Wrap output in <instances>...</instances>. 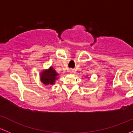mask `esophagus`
Returning <instances> with one entry per match:
<instances>
[{
    "label": "esophagus",
    "instance_id": "esophagus-1",
    "mask_svg": "<svg viewBox=\"0 0 133 133\" xmlns=\"http://www.w3.org/2000/svg\"><path fill=\"white\" fill-rule=\"evenodd\" d=\"M69 72L70 73H71V74H73V73H75V70L74 69H70L69 70Z\"/></svg>",
    "mask_w": 133,
    "mask_h": 133
}]
</instances>
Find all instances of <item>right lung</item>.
<instances>
[{
  "label": "right lung",
  "instance_id": "1",
  "mask_svg": "<svg viewBox=\"0 0 133 133\" xmlns=\"http://www.w3.org/2000/svg\"><path fill=\"white\" fill-rule=\"evenodd\" d=\"M58 74L52 67L48 69L43 71L41 73V80L45 85H53L55 80L58 79Z\"/></svg>",
  "mask_w": 133,
  "mask_h": 133
}]
</instances>
